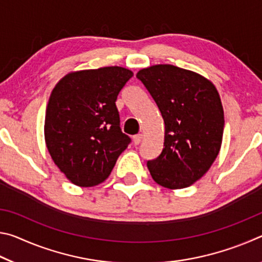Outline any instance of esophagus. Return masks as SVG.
Returning <instances> with one entry per match:
<instances>
[{"label": "esophagus", "instance_id": "esophagus-1", "mask_svg": "<svg viewBox=\"0 0 262 262\" xmlns=\"http://www.w3.org/2000/svg\"><path fill=\"white\" fill-rule=\"evenodd\" d=\"M133 140H134V144H135V145L140 144L141 142H142V140H143V135H142V134H137V135H135L134 137H133Z\"/></svg>", "mask_w": 262, "mask_h": 262}]
</instances>
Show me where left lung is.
<instances>
[{"instance_id": "left-lung-1", "label": "left lung", "mask_w": 262, "mask_h": 262, "mask_svg": "<svg viewBox=\"0 0 262 262\" xmlns=\"http://www.w3.org/2000/svg\"><path fill=\"white\" fill-rule=\"evenodd\" d=\"M136 77L165 123L163 151L147 163L150 174L165 188L188 187L206 174L220 152L224 112L219 91L202 75L172 64L143 68Z\"/></svg>"}]
</instances>
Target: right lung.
<instances>
[{
	"label": "right lung",
	"mask_w": 262,
	"mask_h": 262,
	"mask_svg": "<svg viewBox=\"0 0 262 262\" xmlns=\"http://www.w3.org/2000/svg\"><path fill=\"white\" fill-rule=\"evenodd\" d=\"M132 76V70L118 66L77 70L53 89L43 127L46 147L74 185L92 187L103 183L129 144L115 100Z\"/></svg>",
	"instance_id": "1"
}]
</instances>
